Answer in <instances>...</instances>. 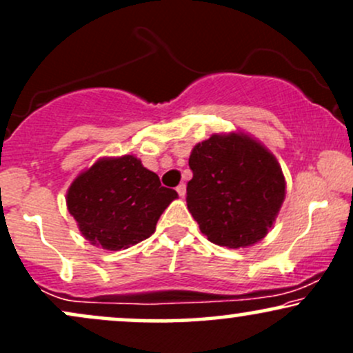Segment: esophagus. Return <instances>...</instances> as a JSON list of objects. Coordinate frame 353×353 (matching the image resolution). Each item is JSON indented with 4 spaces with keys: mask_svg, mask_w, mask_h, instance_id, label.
Listing matches in <instances>:
<instances>
[{
    "mask_svg": "<svg viewBox=\"0 0 353 353\" xmlns=\"http://www.w3.org/2000/svg\"><path fill=\"white\" fill-rule=\"evenodd\" d=\"M176 190H177V194H179L181 197H184L185 196V184H179L176 188Z\"/></svg>",
    "mask_w": 353,
    "mask_h": 353,
    "instance_id": "obj_1",
    "label": "esophagus"
}]
</instances>
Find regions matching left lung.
Segmentation results:
<instances>
[{
  "label": "left lung",
  "instance_id": "left-lung-1",
  "mask_svg": "<svg viewBox=\"0 0 353 353\" xmlns=\"http://www.w3.org/2000/svg\"><path fill=\"white\" fill-rule=\"evenodd\" d=\"M189 168L188 209L210 242L239 249L267 236L285 179L265 145L244 132L214 134L194 145Z\"/></svg>",
  "mask_w": 353,
  "mask_h": 353
}]
</instances>
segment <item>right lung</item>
Here are the masks:
<instances>
[{"mask_svg":"<svg viewBox=\"0 0 353 353\" xmlns=\"http://www.w3.org/2000/svg\"><path fill=\"white\" fill-rule=\"evenodd\" d=\"M177 197L134 156L103 157L81 172L66 194L68 210L84 239L121 250L148 239Z\"/></svg>","mask_w":353,"mask_h":353,"instance_id":"add662e5","label":"right lung"}]
</instances>
